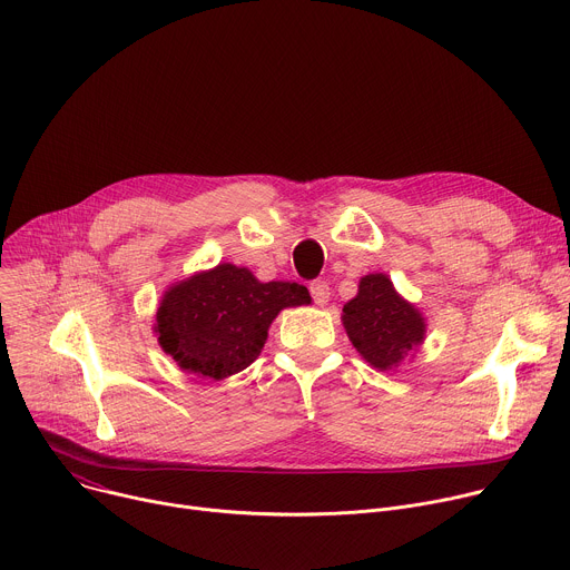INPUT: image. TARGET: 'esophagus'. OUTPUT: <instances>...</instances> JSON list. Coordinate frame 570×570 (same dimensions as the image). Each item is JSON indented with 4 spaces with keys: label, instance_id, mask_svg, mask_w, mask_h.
Returning <instances> with one entry per match:
<instances>
[{
    "label": "esophagus",
    "instance_id": "obj_1",
    "mask_svg": "<svg viewBox=\"0 0 570 570\" xmlns=\"http://www.w3.org/2000/svg\"><path fill=\"white\" fill-rule=\"evenodd\" d=\"M308 291H311V297H313V302H315L317 306H324V304L330 302V295H332V291H330V284H327V282L315 279V282H311Z\"/></svg>",
    "mask_w": 570,
    "mask_h": 570
}]
</instances>
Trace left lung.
<instances>
[{"label": "left lung", "instance_id": "1", "mask_svg": "<svg viewBox=\"0 0 570 570\" xmlns=\"http://www.w3.org/2000/svg\"><path fill=\"white\" fill-rule=\"evenodd\" d=\"M341 320L356 352L381 372L399 367L426 338V317L396 293L385 273L361 277Z\"/></svg>", "mask_w": 570, "mask_h": 570}]
</instances>
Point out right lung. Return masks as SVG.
Here are the masks:
<instances>
[{
  "label": "right lung",
  "mask_w": 570,
  "mask_h": 570,
  "mask_svg": "<svg viewBox=\"0 0 570 570\" xmlns=\"http://www.w3.org/2000/svg\"><path fill=\"white\" fill-rule=\"evenodd\" d=\"M304 304L302 284L259 282L248 268L218 264L165 291L153 332L183 372L223 381L257 361L279 311Z\"/></svg>",
  "instance_id": "add662e5"
}]
</instances>
